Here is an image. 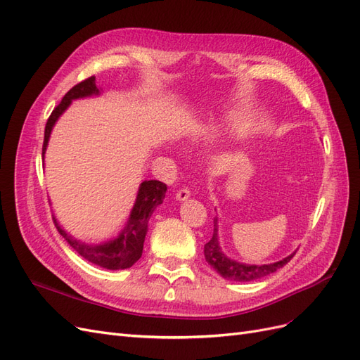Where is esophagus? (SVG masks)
Wrapping results in <instances>:
<instances>
[{
  "mask_svg": "<svg viewBox=\"0 0 360 360\" xmlns=\"http://www.w3.org/2000/svg\"><path fill=\"white\" fill-rule=\"evenodd\" d=\"M191 197V191L189 189H180L177 193H176V200L177 201H186L188 198Z\"/></svg>",
  "mask_w": 360,
  "mask_h": 360,
  "instance_id": "esophagus-1",
  "label": "esophagus"
}]
</instances>
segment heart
Segmentation results:
<instances>
[{"label":"heart","mask_w":360,"mask_h":360,"mask_svg":"<svg viewBox=\"0 0 360 360\" xmlns=\"http://www.w3.org/2000/svg\"><path fill=\"white\" fill-rule=\"evenodd\" d=\"M228 132H230V124L214 118H207L191 129L189 139L193 141V143L212 144L222 139Z\"/></svg>","instance_id":"heart-1"}]
</instances>
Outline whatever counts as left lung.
Wrapping results in <instances>:
<instances>
[{"label":"left lung","mask_w":360,"mask_h":360,"mask_svg":"<svg viewBox=\"0 0 360 360\" xmlns=\"http://www.w3.org/2000/svg\"><path fill=\"white\" fill-rule=\"evenodd\" d=\"M213 222H214L213 237L210 238L209 243L204 245V257H205L207 263H209L222 278H225L228 281L248 282V281H254V279L269 276L271 274H275V271L279 270L281 267H284L292 258V255L296 254V252H292L288 257L282 258L279 261H275V263H269V264L240 263V261H236L224 254V250L219 243V225H217L219 222H217V216L214 217Z\"/></svg>","instance_id":"8db88e82"}]
</instances>
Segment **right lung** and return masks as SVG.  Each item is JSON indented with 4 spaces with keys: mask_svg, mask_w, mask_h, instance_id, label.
I'll return each instance as SVG.
<instances>
[{
    "mask_svg": "<svg viewBox=\"0 0 360 360\" xmlns=\"http://www.w3.org/2000/svg\"><path fill=\"white\" fill-rule=\"evenodd\" d=\"M101 89L96 85V78L91 76V78L75 85L73 89L63 97L61 103L52 111L45 127L43 160H45V153L52 129L58 122V118L66 112L72 102L78 99H85V97L101 96ZM165 192L167 184H163L162 181L144 180L139 184L135 204L132 207V210H130L129 219L124 224V226L120 230L117 236H112L99 243L84 242L81 238L73 237L60 225L56 216H53V222H56L60 234L66 238V242L86 261L108 270H124L132 267L141 258V255H143L146 234L148 231V221L156 207L160 205L163 200H165Z\"/></svg>",
    "mask_w": 360,
    "mask_h": 360,
    "instance_id": "1",
    "label": "right lung"
}]
</instances>
